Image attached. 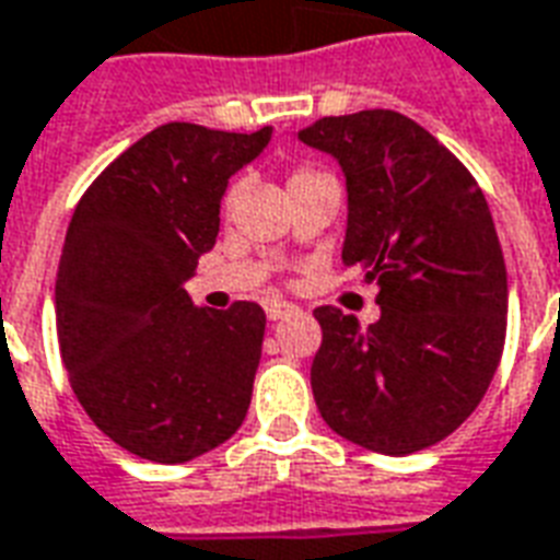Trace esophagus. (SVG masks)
I'll return each instance as SVG.
<instances>
[{
    "instance_id": "esophagus-1",
    "label": "esophagus",
    "mask_w": 560,
    "mask_h": 560,
    "mask_svg": "<svg viewBox=\"0 0 560 560\" xmlns=\"http://www.w3.org/2000/svg\"><path fill=\"white\" fill-rule=\"evenodd\" d=\"M264 312H267L269 320H284V317H291V314L296 312V305H293V302L267 300L264 302Z\"/></svg>"
}]
</instances>
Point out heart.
<instances>
[{"label":"heart","instance_id":"obj_1","mask_svg":"<svg viewBox=\"0 0 560 560\" xmlns=\"http://www.w3.org/2000/svg\"><path fill=\"white\" fill-rule=\"evenodd\" d=\"M314 175H320V172H314V168H308V165H302V168H296L291 175V180H288V186L296 184V180H305V177H314ZM231 201V198H228Z\"/></svg>","mask_w":560,"mask_h":560}]
</instances>
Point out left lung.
Segmentation results:
<instances>
[{
    "instance_id": "8db88e82",
    "label": "left lung",
    "mask_w": 560,
    "mask_h": 560,
    "mask_svg": "<svg viewBox=\"0 0 560 560\" xmlns=\"http://www.w3.org/2000/svg\"><path fill=\"white\" fill-rule=\"evenodd\" d=\"M347 177L341 258L374 281L380 320L314 312L312 388L323 421L376 454L436 445L475 412L499 368L508 272L487 198L457 156L392 109L296 132Z\"/></svg>"
}]
</instances>
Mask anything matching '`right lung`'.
Here are the masks:
<instances>
[{"instance_id":"add662e5","label":"right lung","mask_w":560,"mask_h":560,"mask_svg":"<svg viewBox=\"0 0 560 560\" xmlns=\"http://www.w3.org/2000/svg\"><path fill=\"white\" fill-rule=\"evenodd\" d=\"M272 130L156 127L101 172L70 219L56 329L73 395L106 436L151 463H186L237 433L267 314L196 308L184 281L219 234L228 177Z\"/></svg>"}]
</instances>
